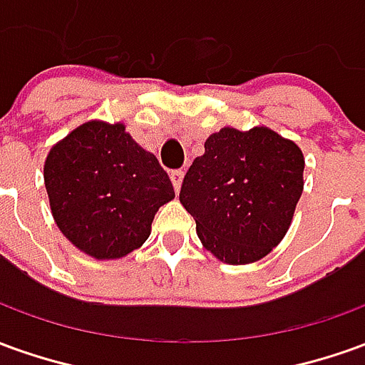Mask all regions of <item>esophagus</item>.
<instances>
[{"mask_svg":"<svg viewBox=\"0 0 365 365\" xmlns=\"http://www.w3.org/2000/svg\"><path fill=\"white\" fill-rule=\"evenodd\" d=\"M183 175H185V172H183V170H174V172L170 174V178H172V183H174L175 191H180V187H182Z\"/></svg>","mask_w":365,"mask_h":365,"instance_id":"1","label":"esophagus"}]
</instances>
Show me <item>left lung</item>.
Instances as JSON below:
<instances>
[{
	"label": "left lung",
	"mask_w": 365,
	"mask_h": 365,
	"mask_svg": "<svg viewBox=\"0 0 365 365\" xmlns=\"http://www.w3.org/2000/svg\"><path fill=\"white\" fill-rule=\"evenodd\" d=\"M302 172L300 148L271 128H221L190 165L180 201L207 251L229 264H247L287 235L304 187Z\"/></svg>",
	"instance_id": "left-lung-1"
}]
</instances>
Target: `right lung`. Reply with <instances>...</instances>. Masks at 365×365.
Here are the masks:
<instances>
[{
	"mask_svg": "<svg viewBox=\"0 0 365 365\" xmlns=\"http://www.w3.org/2000/svg\"><path fill=\"white\" fill-rule=\"evenodd\" d=\"M43 178L61 233L94 259H120L142 247L158 209L175 197L158 158L120 122L73 130L51 148Z\"/></svg>",
	"mask_w": 365,
	"mask_h": 365,
	"instance_id": "obj_1",
	"label": "right lung"
}]
</instances>
